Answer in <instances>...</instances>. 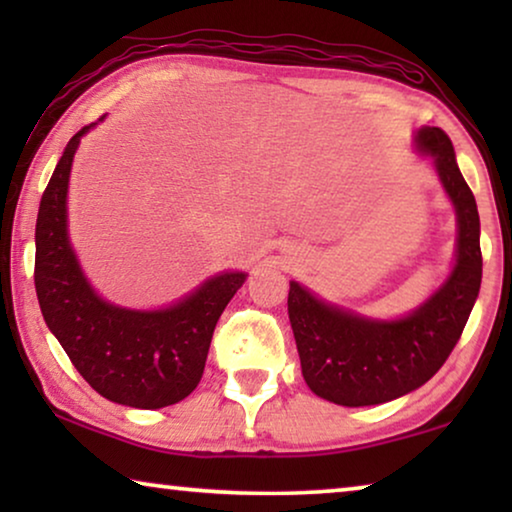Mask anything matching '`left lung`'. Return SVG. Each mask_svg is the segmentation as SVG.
<instances>
[{"label": "left lung", "instance_id": "left-lung-1", "mask_svg": "<svg viewBox=\"0 0 512 512\" xmlns=\"http://www.w3.org/2000/svg\"><path fill=\"white\" fill-rule=\"evenodd\" d=\"M415 149L431 158L457 214V249L445 282L398 319L363 317L298 282L289 289V319L307 387L345 408L394 401L429 382L457 345L478 300L480 216L454 146L440 128L422 125Z\"/></svg>", "mask_w": 512, "mask_h": 512}]
</instances>
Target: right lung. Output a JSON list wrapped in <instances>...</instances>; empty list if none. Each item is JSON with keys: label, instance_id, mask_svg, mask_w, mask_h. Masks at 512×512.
Listing matches in <instances>:
<instances>
[{"label": "right lung", "instance_id": "obj_1", "mask_svg": "<svg viewBox=\"0 0 512 512\" xmlns=\"http://www.w3.org/2000/svg\"><path fill=\"white\" fill-rule=\"evenodd\" d=\"M97 123L69 139L41 195L34 286L46 326L83 380L107 401L158 410L184 401L198 387L216 321L247 272H219L160 310H130L104 300L83 275L67 223L74 153Z\"/></svg>", "mask_w": 512, "mask_h": 512}]
</instances>
